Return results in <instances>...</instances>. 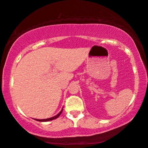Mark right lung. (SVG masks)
I'll return each mask as SVG.
<instances>
[{"mask_svg":"<svg viewBox=\"0 0 148 148\" xmlns=\"http://www.w3.org/2000/svg\"><path fill=\"white\" fill-rule=\"evenodd\" d=\"M62 110H63V108H62V109L61 110V111H60V112H59V113H58V114H57V115L55 116L51 117V118L46 119H35V120H36V121H40V122H47V121H50L54 120V119H57L58 117L60 115V114H61L62 112Z\"/></svg>","mask_w":148,"mask_h":148,"instance_id":"1","label":"right lung"}]
</instances>
